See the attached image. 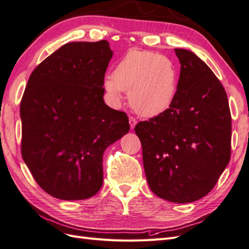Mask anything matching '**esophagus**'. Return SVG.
<instances>
[{"label": "esophagus", "instance_id": "obj_1", "mask_svg": "<svg viewBox=\"0 0 249 249\" xmlns=\"http://www.w3.org/2000/svg\"><path fill=\"white\" fill-rule=\"evenodd\" d=\"M129 124H130V126H131V129L133 130V129H134V127H135V125H136V124H137V120H136V119H135L134 117H130V118H129Z\"/></svg>", "mask_w": 249, "mask_h": 249}]
</instances>
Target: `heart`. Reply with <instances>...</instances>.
<instances>
[{
  "mask_svg": "<svg viewBox=\"0 0 249 249\" xmlns=\"http://www.w3.org/2000/svg\"><path fill=\"white\" fill-rule=\"evenodd\" d=\"M178 71L171 60L154 52L131 50L119 60L114 72L104 79L113 105L120 104L124 90L139 115L154 117L167 111L178 89Z\"/></svg>",
  "mask_w": 249,
  "mask_h": 249,
  "instance_id": "b5f03b06",
  "label": "heart"
}]
</instances>
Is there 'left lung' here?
<instances>
[{
	"label": "left lung",
	"instance_id": "obj_1",
	"mask_svg": "<svg viewBox=\"0 0 249 249\" xmlns=\"http://www.w3.org/2000/svg\"><path fill=\"white\" fill-rule=\"evenodd\" d=\"M180 63L171 107L135 126L148 186L157 196L192 202L213 189L231 158V118L220 81L193 52L176 49Z\"/></svg>",
	"mask_w": 249,
	"mask_h": 249
}]
</instances>
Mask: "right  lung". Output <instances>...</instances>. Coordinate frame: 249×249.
<instances>
[{
  "label": "right lung",
  "instance_id": "right-lung-1",
  "mask_svg": "<svg viewBox=\"0 0 249 249\" xmlns=\"http://www.w3.org/2000/svg\"><path fill=\"white\" fill-rule=\"evenodd\" d=\"M107 40L69 42L36 67L20 103L21 156L42 190L90 198L103 185V156L130 131L124 112L105 104Z\"/></svg>",
  "mask_w": 249,
  "mask_h": 249
}]
</instances>
